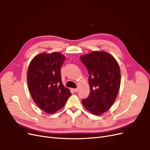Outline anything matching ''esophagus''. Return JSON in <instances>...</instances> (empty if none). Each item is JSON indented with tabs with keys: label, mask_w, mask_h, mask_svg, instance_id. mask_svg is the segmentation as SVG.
Listing matches in <instances>:
<instances>
[{
	"label": "esophagus",
	"mask_w": 150,
	"mask_h": 150,
	"mask_svg": "<svg viewBox=\"0 0 150 150\" xmlns=\"http://www.w3.org/2000/svg\"><path fill=\"white\" fill-rule=\"evenodd\" d=\"M72 90H73V91H74V92L76 93V92H78V88H76V89H72Z\"/></svg>",
	"instance_id": "esophagus-1"
}]
</instances>
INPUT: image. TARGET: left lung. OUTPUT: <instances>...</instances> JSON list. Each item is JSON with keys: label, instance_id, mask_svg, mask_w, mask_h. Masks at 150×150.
Instances as JSON below:
<instances>
[{"label": "left lung", "instance_id": "8db88e82", "mask_svg": "<svg viewBox=\"0 0 150 150\" xmlns=\"http://www.w3.org/2000/svg\"><path fill=\"white\" fill-rule=\"evenodd\" d=\"M80 59L88 69L91 89L82 103L92 114L100 115L111 108L117 97L121 81L120 66L106 52L93 51Z\"/></svg>", "mask_w": 150, "mask_h": 150}]
</instances>
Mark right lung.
Segmentation results:
<instances>
[{"label":"right lung","instance_id":"1","mask_svg":"<svg viewBox=\"0 0 150 150\" xmlns=\"http://www.w3.org/2000/svg\"><path fill=\"white\" fill-rule=\"evenodd\" d=\"M64 60L61 53H42L33 59L28 68L30 94L38 107L48 114L59 110L71 95L62 83L61 68Z\"/></svg>","mask_w":150,"mask_h":150}]
</instances>
